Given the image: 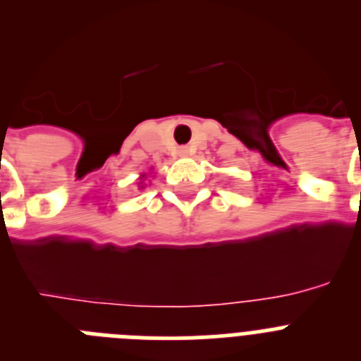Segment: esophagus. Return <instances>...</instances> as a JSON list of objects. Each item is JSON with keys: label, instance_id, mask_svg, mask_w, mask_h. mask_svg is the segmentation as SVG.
Segmentation results:
<instances>
[{"label": "esophagus", "instance_id": "esophagus-1", "mask_svg": "<svg viewBox=\"0 0 361 361\" xmlns=\"http://www.w3.org/2000/svg\"><path fill=\"white\" fill-rule=\"evenodd\" d=\"M178 153H180L183 157H186V155H190V148H188V146H183V148H178Z\"/></svg>", "mask_w": 361, "mask_h": 361}]
</instances>
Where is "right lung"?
Segmentation results:
<instances>
[{"label": "right lung", "mask_w": 361, "mask_h": 361, "mask_svg": "<svg viewBox=\"0 0 361 361\" xmlns=\"http://www.w3.org/2000/svg\"><path fill=\"white\" fill-rule=\"evenodd\" d=\"M141 178H145V175H142V177H141ZM141 184H142V183H141Z\"/></svg>", "instance_id": "add662e5"}]
</instances>
